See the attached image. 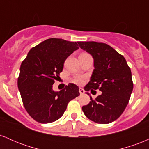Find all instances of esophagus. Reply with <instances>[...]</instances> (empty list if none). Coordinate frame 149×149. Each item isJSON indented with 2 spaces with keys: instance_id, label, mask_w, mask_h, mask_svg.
Listing matches in <instances>:
<instances>
[{
  "instance_id": "1",
  "label": "esophagus",
  "mask_w": 149,
  "mask_h": 149,
  "mask_svg": "<svg viewBox=\"0 0 149 149\" xmlns=\"http://www.w3.org/2000/svg\"><path fill=\"white\" fill-rule=\"evenodd\" d=\"M79 92H80V95H83V94L85 93V90H83V88H79Z\"/></svg>"
}]
</instances>
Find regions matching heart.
<instances>
[{
    "instance_id": "heart-1",
    "label": "heart",
    "mask_w": 149,
    "mask_h": 149,
    "mask_svg": "<svg viewBox=\"0 0 149 149\" xmlns=\"http://www.w3.org/2000/svg\"><path fill=\"white\" fill-rule=\"evenodd\" d=\"M85 79V76H76L73 78L72 81L77 85H82V84H83V83H84Z\"/></svg>"
}]
</instances>
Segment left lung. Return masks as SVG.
Masks as SVG:
<instances>
[{
    "mask_svg": "<svg viewBox=\"0 0 149 149\" xmlns=\"http://www.w3.org/2000/svg\"><path fill=\"white\" fill-rule=\"evenodd\" d=\"M78 43L94 59L95 69L85 90L102 91L95 100L90 96L91 101L82 107L83 111L97 123L113 122L123 113L132 92L130 68L123 56L107 44L94 41Z\"/></svg>",
    "mask_w": 149,
    "mask_h": 149,
    "instance_id": "left-lung-1",
    "label": "left lung"
}]
</instances>
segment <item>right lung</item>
I'll return each mask as SVG.
<instances>
[{
    "label": "right lung",
    "mask_w": 149,
    "mask_h": 149,
    "mask_svg": "<svg viewBox=\"0 0 149 149\" xmlns=\"http://www.w3.org/2000/svg\"><path fill=\"white\" fill-rule=\"evenodd\" d=\"M78 45L61 38L47 39L32 47L22 62L17 85L26 111L40 123H50L63 116L68 103L79 96L73 83L59 92L52 90L64 61Z\"/></svg>",
    "instance_id": "1"
}]
</instances>
